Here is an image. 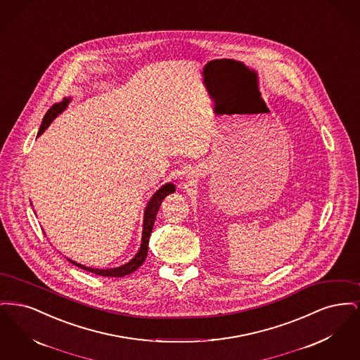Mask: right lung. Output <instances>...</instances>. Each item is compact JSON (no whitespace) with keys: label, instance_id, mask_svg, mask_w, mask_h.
I'll use <instances>...</instances> for the list:
<instances>
[{"label":"right lung","instance_id":"add662e5","mask_svg":"<svg viewBox=\"0 0 360 360\" xmlns=\"http://www.w3.org/2000/svg\"><path fill=\"white\" fill-rule=\"evenodd\" d=\"M70 100L71 98H63L62 103H53L51 108L47 110L43 122L40 125V129L37 132V136H40L47 128L49 125L51 124L52 120L60 115L69 105ZM175 191V186L174 184H166L163 185L159 190H156L154 195L151 197V200L148 201V204L144 209V219H143V233H141V244H140V248L137 251L136 255L132 257L128 263L122 264L120 267H115V269H91V267H86L84 264H79L74 260H70L72 264L78 266L79 269L86 270L89 273H93L96 275H101V276H124V275H129L134 271H136L137 269L144 263L146 257H147V252H148V241H150V236H151V232H153V228H154L155 219H156V214H158V210L162 205V201L165 200L166 195L172 194Z\"/></svg>","mask_w":360,"mask_h":360}]
</instances>
